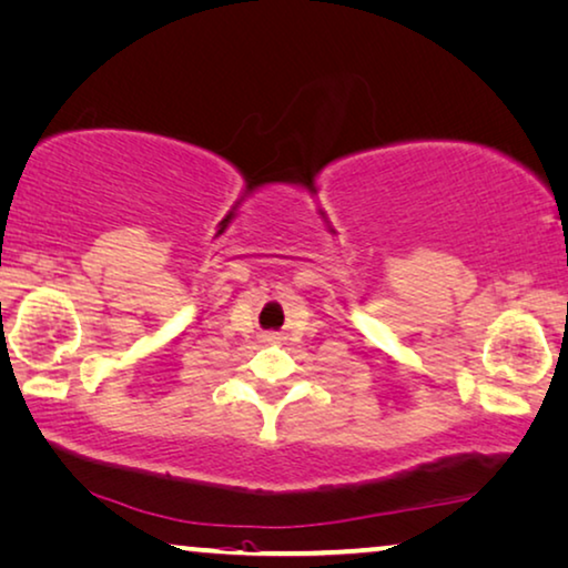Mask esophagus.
<instances>
[{"label":"esophagus","mask_w":568,"mask_h":568,"mask_svg":"<svg viewBox=\"0 0 568 568\" xmlns=\"http://www.w3.org/2000/svg\"><path fill=\"white\" fill-rule=\"evenodd\" d=\"M274 337H276V335H268V339H274Z\"/></svg>","instance_id":"esophagus-1"}]
</instances>
